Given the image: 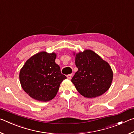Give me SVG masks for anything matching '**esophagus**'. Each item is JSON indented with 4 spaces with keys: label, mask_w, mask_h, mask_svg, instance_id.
<instances>
[{
    "label": "esophagus",
    "mask_w": 134,
    "mask_h": 134,
    "mask_svg": "<svg viewBox=\"0 0 134 134\" xmlns=\"http://www.w3.org/2000/svg\"><path fill=\"white\" fill-rule=\"evenodd\" d=\"M72 74H68V75L67 76V77L68 79H71V77H72Z\"/></svg>",
    "instance_id": "obj_1"
}]
</instances>
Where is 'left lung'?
Here are the masks:
<instances>
[{
    "instance_id": "1",
    "label": "left lung",
    "mask_w": 134,
    "mask_h": 134,
    "mask_svg": "<svg viewBox=\"0 0 134 134\" xmlns=\"http://www.w3.org/2000/svg\"><path fill=\"white\" fill-rule=\"evenodd\" d=\"M78 70L71 81L79 93L88 98L100 96L110 87L113 72L110 66L92 50L87 49L76 55Z\"/></svg>"
}]
</instances>
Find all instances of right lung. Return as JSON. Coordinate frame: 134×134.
<instances>
[{"label": "right lung", "instance_id": "obj_1", "mask_svg": "<svg viewBox=\"0 0 134 134\" xmlns=\"http://www.w3.org/2000/svg\"><path fill=\"white\" fill-rule=\"evenodd\" d=\"M55 58V53L41 52L27 60L20 71L22 89L33 99L51 100L56 96L61 83L67 78L61 72Z\"/></svg>", "mask_w": 134, "mask_h": 134}]
</instances>
